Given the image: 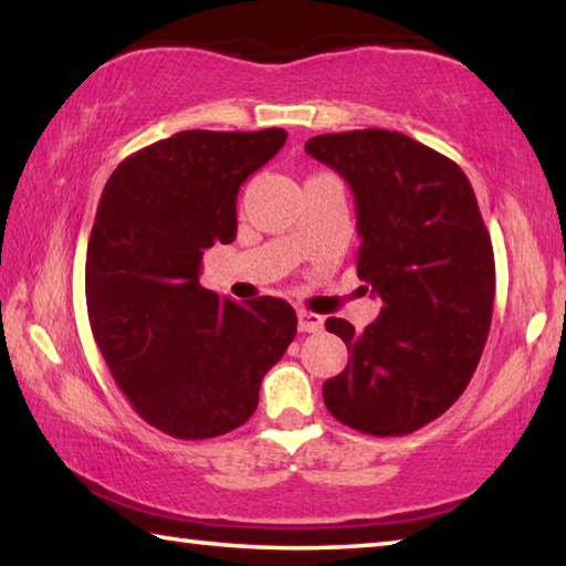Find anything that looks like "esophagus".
<instances>
[{
  "instance_id": "1",
  "label": "esophagus",
  "mask_w": 566,
  "mask_h": 566,
  "mask_svg": "<svg viewBox=\"0 0 566 566\" xmlns=\"http://www.w3.org/2000/svg\"><path fill=\"white\" fill-rule=\"evenodd\" d=\"M296 317H300V332L317 334L324 327V317H319V314H314L310 310H300V314H296Z\"/></svg>"
}]
</instances>
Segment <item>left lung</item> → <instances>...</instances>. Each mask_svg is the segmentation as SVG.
<instances>
[{
	"instance_id": "1",
	"label": "left lung",
	"mask_w": 566,
	"mask_h": 566,
	"mask_svg": "<svg viewBox=\"0 0 566 566\" xmlns=\"http://www.w3.org/2000/svg\"><path fill=\"white\" fill-rule=\"evenodd\" d=\"M304 149L349 181L357 274L381 300L364 332L324 324L349 349L324 405L357 432L411 434L462 397L490 334L494 252L474 189L457 161L399 132L319 134Z\"/></svg>"
}]
</instances>
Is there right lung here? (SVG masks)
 <instances>
[{"instance_id":"right-lung-1","label":"right lung","mask_w":566,"mask_h":566,"mask_svg":"<svg viewBox=\"0 0 566 566\" xmlns=\"http://www.w3.org/2000/svg\"><path fill=\"white\" fill-rule=\"evenodd\" d=\"M284 129H189L134 151L102 191L87 249L94 342L132 409L195 442L242 427L296 334L292 304L222 300L202 256L237 237V191Z\"/></svg>"}]
</instances>
